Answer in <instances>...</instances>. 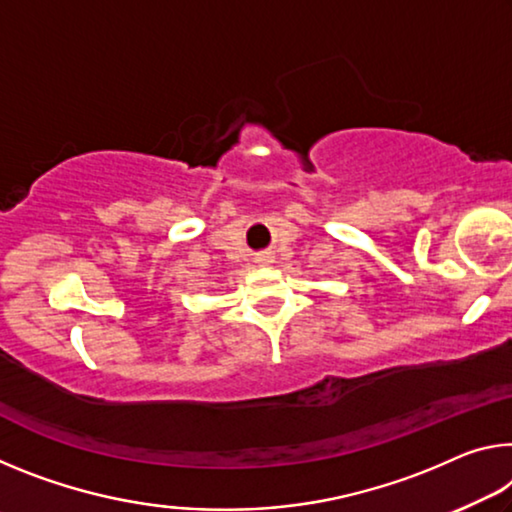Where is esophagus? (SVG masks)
<instances>
[{
    "label": "esophagus",
    "instance_id": "1",
    "mask_svg": "<svg viewBox=\"0 0 512 512\" xmlns=\"http://www.w3.org/2000/svg\"><path fill=\"white\" fill-rule=\"evenodd\" d=\"M264 262H269V257H266V259H264Z\"/></svg>",
    "mask_w": 512,
    "mask_h": 512
}]
</instances>
